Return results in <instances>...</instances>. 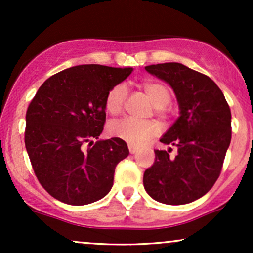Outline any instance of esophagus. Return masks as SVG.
I'll return each instance as SVG.
<instances>
[{
    "instance_id": "esophagus-1",
    "label": "esophagus",
    "mask_w": 253,
    "mask_h": 253,
    "mask_svg": "<svg viewBox=\"0 0 253 253\" xmlns=\"http://www.w3.org/2000/svg\"><path fill=\"white\" fill-rule=\"evenodd\" d=\"M128 150H129V153L130 155H134V153L138 151V147L133 146V145H128Z\"/></svg>"
}]
</instances>
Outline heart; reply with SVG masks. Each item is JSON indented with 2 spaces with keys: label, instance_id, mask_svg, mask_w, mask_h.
Here are the masks:
<instances>
[{
  "label": "heart",
  "instance_id": "heart-1",
  "mask_svg": "<svg viewBox=\"0 0 253 253\" xmlns=\"http://www.w3.org/2000/svg\"><path fill=\"white\" fill-rule=\"evenodd\" d=\"M145 94L155 106L158 114H163L165 107L170 103V90L162 83L149 82L143 85ZM127 96V88L125 84H118L109 90L106 97V110L112 115H117L124 108L125 100ZM109 134L114 138L121 139L130 145L144 144L149 139L158 134L159 128L152 121H139L134 119L125 118L112 121L108 126Z\"/></svg>",
  "mask_w": 253,
  "mask_h": 253
}]
</instances>
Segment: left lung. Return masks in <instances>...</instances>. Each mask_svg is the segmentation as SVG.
Wrapping results in <instances>:
<instances>
[{
    "instance_id": "8db88e82",
    "label": "left lung",
    "mask_w": 253,
    "mask_h": 253,
    "mask_svg": "<svg viewBox=\"0 0 253 253\" xmlns=\"http://www.w3.org/2000/svg\"><path fill=\"white\" fill-rule=\"evenodd\" d=\"M175 92L179 117L161 138L177 155L156 150L155 163L144 172V188L156 201L185 205L202 197L219 178L231 143V110L213 80L181 63L145 66Z\"/></svg>"
}]
</instances>
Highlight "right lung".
Masks as SVG:
<instances>
[{"label":"right lung","mask_w":253,"mask_h":253,"mask_svg":"<svg viewBox=\"0 0 253 253\" xmlns=\"http://www.w3.org/2000/svg\"><path fill=\"white\" fill-rule=\"evenodd\" d=\"M132 71L98 64L72 66L47 78L31 101L26 150L38 181L58 201L89 205L112 189L115 168L128 156V147L118 138L92 140L103 130L107 94Z\"/></svg>","instance_id":"add662e5"}]
</instances>
